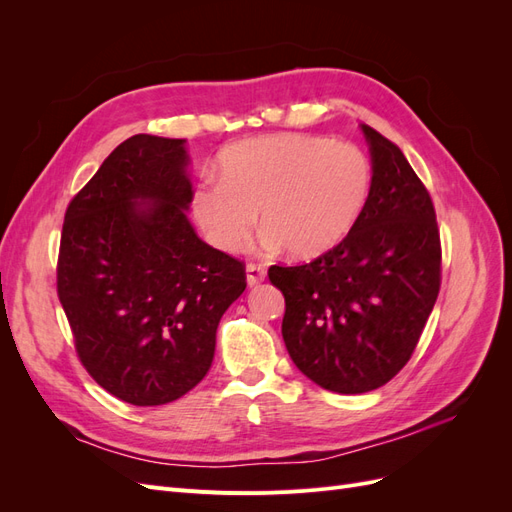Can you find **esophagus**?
Listing matches in <instances>:
<instances>
[{
    "mask_svg": "<svg viewBox=\"0 0 512 512\" xmlns=\"http://www.w3.org/2000/svg\"><path fill=\"white\" fill-rule=\"evenodd\" d=\"M245 273H247V284H250V286L262 284V282H265V277H267L265 265H258V262H250V265L245 267Z\"/></svg>",
    "mask_w": 512,
    "mask_h": 512,
    "instance_id": "1",
    "label": "esophagus"
}]
</instances>
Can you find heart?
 I'll return each instance as SVG.
<instances>
[{"label": "heart", "mask_w": 512, "mask_h": 512, "mask_svg": "<svg viewBox=\"0 0 512 512\" xmlns=\"http://www.w3.org/2000/svg\"><path fill=\"white\" fill-rule=\"evenodd\" d=\"M369 194L371 162L361 147L284 132L226 147L218 181H200L190 203L207 239L224 252L243 250L260 211L269 247L316 258L350 235Z\"/></svg>", "instance_id": "1"}]
</instances>
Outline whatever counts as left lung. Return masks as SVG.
I'll list each match as a JSON object with an SVG mask.
<instances>
[{"label": "left lung", "mask_w": 512, "mask_h": 512, "mask_svg": "<svg viewBox=\"0 0 512 512\" xmlns=\"http://www.w3.org/2000/svg\"><path fill=\"white\" fill-rule=\"evenodd\" d=\"M374 164L350 235L307 265L269 269L282 290L284 344L322 389L356 395L395 378L421 339L442 282L431 196L401 149L363 126Z\"/></svg>", "instance_id": "left-lung-1"}]
</instances>
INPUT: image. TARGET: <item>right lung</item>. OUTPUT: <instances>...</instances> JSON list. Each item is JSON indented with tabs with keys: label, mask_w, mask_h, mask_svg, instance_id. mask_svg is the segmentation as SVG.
Masks as SVG:
<instances>
[{
	"label": "right lung",
	"mask_w": 512,
	"mask_h": 512,
	"mask_svg": "<svg viewBox=\"0 0 512 512\" xmlns=\"http://www.w3.org/2000/svg\"><path fill=\"white\" fill-rule=\"evenodd\" d=\"M183 138L136 134L66 209L57 297L79 361L104 391L162 406L205 378L245 265L200 241L183 209Z\"/></svg>",
	"instance_id": "obj_1"
}]
</instances>
